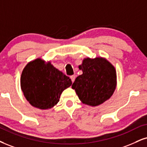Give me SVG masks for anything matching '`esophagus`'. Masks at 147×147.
<instances>
[{
  "instance_id": "1",
  "label": "esophagus",
  "mask_w": 147,
  "mask_h": 147,
  "mask_svg": "<svg viewBox=\"0 0 147 147\" xmlns=\"http://www.w3.org/2000/svg\"><path fill=\"white\" fill-rule=\"evenodd\" d=\"M70 78L71 79L72 82H74V80H75V79H76V76H75V75H72V76H70Z\"/></svg>"
}]
</instances>
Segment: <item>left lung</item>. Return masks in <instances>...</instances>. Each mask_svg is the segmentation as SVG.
Instances as JSON below:
<instances>
[{"mask_svg":"<svg viewBox=\"0 0 147 147\" xmlns=\"http://www.w3.org/2000/svg\"><path fill=\"white\" fill-rule=\"evenodd\" d=\"M79 68L83 74L72 84L83 104L97 106L108 100L117 86L115 68L102 58L85 59Z\"/></svg>","mask_w":147,"mask_h":147,"instance_id":"8db88e82","label":"left lung"}]
</instances>
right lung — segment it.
Masks as SVG:
<instances>
[{
  "label": "right lung",
  "mask_w": 147,
  "mask_h": 147,
  "mask_svg": "<svg viewBox=\"0 0 147 147\" xmlns=\"http://www.w3.org/2000/svg\"><path fill=\"white\" fill-rule=\"evenodd\" d=\"M71 84L69 78L41 59L28 63L20 78L21 88L26 100L39 109L55 106L62 92Z\"/></svg>",
  "instance_id": "right-lung-1"
}]
</instances>
